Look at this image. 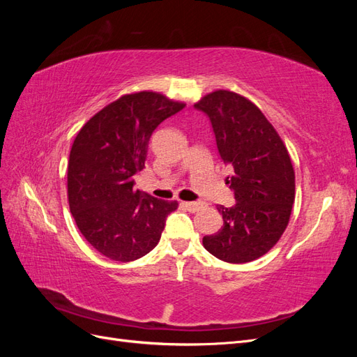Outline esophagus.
Returning <instances> with one entry per match:
<instances>
[{
    "mask_svg": "<svg viewBox=\"0 0 357 357\" xmlns=\"http://www.w3.org/2000/svg\"><path fill=\"white\" fill-rule=\"evenodd\" d=\"M183 204V207H186L189 211H197L199 207H201V202H195V201H193V202H181Z\"/></svg>",
    "mask_w": 357,
    "mask_h": 357,
    "instance_id": "esophagus-1",
    "label": "esophagus"
}]
</instances>
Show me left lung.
Masks as SVG:
<instances>
[{
	"label": "left lung",
	"mask_w": 357,
	"mask_h": 357,
	"mask_svg": "<svg viewBox=\"0 0 357 357\" xmlns=\"http://www.w3.org/2000/svg\"><path fill=\"white\" fill-rule=\"evenodd\" d=\"M208 117L220 159L231 169L235 204L219 205L223 226L202 244L220 261L245 264L271 250L295 201V171L282 138L244 96L215 91L195 104Z\"/></svg>",
	"instance_id": "1"
}]
</instances>
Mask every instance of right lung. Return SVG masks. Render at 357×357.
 I'll return each mask as SVG.
<instances>
[{
  "label": "right lung",
  "instance_id": "right-lung-1",
  "mask_svg": "<svg viewBox=\"0 0 357 357\" xmlns=\"http://www.w3.org/2000/svg\"><path fill=\"white\" fill-rule=\"evenodd\" d=\"M186 104L156 92L125 95L96 113L75 137L68 160V202L79 231L117 262L153 250L177 201L134 189L155 129Z\"/></svg>",
  "mask_w": 357,
  "mask_h": 357
}]
</instances>
